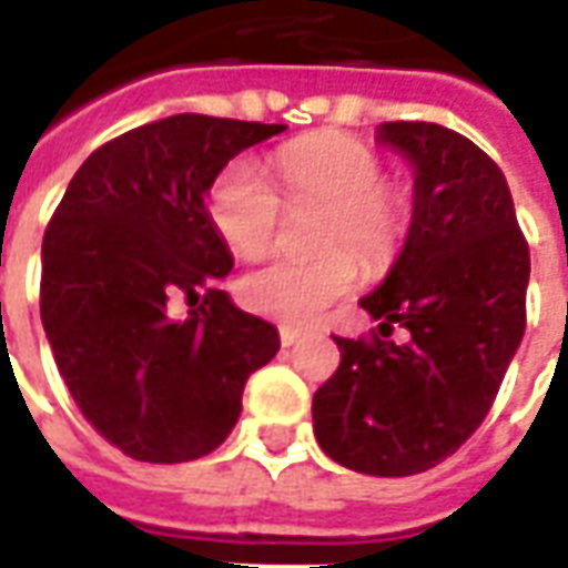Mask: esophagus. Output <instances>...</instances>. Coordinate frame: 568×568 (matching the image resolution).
<instances>
[{"label":"esophagus","mask_w":568,"mask_h":568,"mask_svg":"<svg viewBox=\"0 0 568 568\" xmlns=\"http://www.w3.org/2000/svg\"><path fill=\"white\" fill-rule=\"evenodd\" d=\"M301 328H295V325H280V341H283V347H292V344H297L301 341Z\"/></svg>","instance_id":"1"}]
</instances>
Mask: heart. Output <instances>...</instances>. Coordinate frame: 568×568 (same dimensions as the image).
Wrapping results in <instances>:
<instances>
[{
    "instance_id": "1",
    "label": "heart",
    "mask_w": 568,
    "mask_h": 568,
    "mask_svg": "<svg viewBox=\"0 0 568 568\" xmlns=\"http://www.w3.org/2000/svg\"><path fill=\"white\" fill-rule=\"evenodd\" d=\"M273 178L285 205H323L316 248L307 261H271L240 280V301L280 323H307L359 283V264L384 273L406 245L412 202L384 184L378 153L351 134H307L273 153ZM280 196L252 162H230L209 193L217 236L240 257L271 252ZM361 261L356 262L355 257Z\"/></svg>"
}]
</instances>
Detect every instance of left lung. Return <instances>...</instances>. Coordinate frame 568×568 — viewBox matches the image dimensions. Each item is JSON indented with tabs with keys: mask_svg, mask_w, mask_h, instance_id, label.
I'll list each match as a JSON object with an SVG mask.
<instances>
[{
	"mask_svg": "<svg viewBox=\"0 0 568 568\" xmlns=\"http://www.w3.org/2000/svg\"><path fill=\"white\" fill-rule=\"evenodd\" d=\"M415 165L406 245L359 304L368 338H335L338 372L313 394L316 443L372 477H412L458 452L489 415L526 332L529 245L501 169L436 122H384ZM409 328L389 341L393 323Z\"/></svg>",
	"mask_w": 568,
	"mask_h": 568,
	"instance_id": "1",
	"label": "left lung"
}]
</instances>
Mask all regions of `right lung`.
Segmentation results:
<instances>
[{
	"label": "right lung",
	"mask_w": 568,
	"mask_h": 568,
	"mask_svg": "<svg viewBox=\"0 0 568 568\" xmlns=\"http://www.w3.org/2000/svg\"><path fill=\"white\" fill-rule=\"evenodd\" d=\"M280 132L202 113L146 122L79 165L45 227L39 313L58 372L134 462L215 452L248 375L280 351V332L217 288L233 257L205 209L221 169Z\"/></svg>",
	"instance_id": "1"
}]
</instances>
